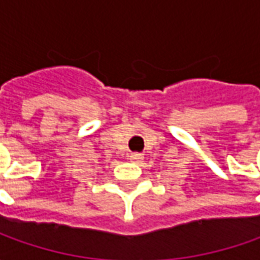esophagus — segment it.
Listing matches in <instances>:
<instances>
[{
  "label": "esophagus",
  "mask_w": 260,
  "mask_h": 260,
  "mask_svg": "<svg viewBox=\"0 0 260 260\" xmlns=\"http://www.w3.org/2000/svg\"><path fill=\"white\" fill-rule=\"evenodd\" d=\"M128 158H130L132 161H136V162H139V161H141L143 158H144V154H143V153H130Z\"/></svg>",
  "instance_id": "obj_1"
}]
</instances>
